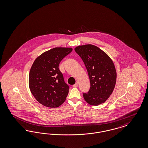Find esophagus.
<instances>
[{
    "label": "esophagus",
    "instance_id": "obj_1",
    "mask_svg": "<svg viewBox=\"0 0 148 148\" xmlns=\"http://www.w3.org/2000/svg\"><path fill=\"white\" fill-rule=\"evenodd\" d=\"M74 87H77L78 86V83H76V84H75L73 86Z\"/></svg>",
    "mask_w": 148,
    "mask_h": 148
}]
</instances>
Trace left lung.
Wrapping results in <instances>:
<instances>
[{
	"label": "left lung",
	"mask_w": 148,
	"mask_h": 148,
	"mask_svg": "<svg viewBox=\"0 0 148 148\" xmlns=\"http://www.w3.org/2000/svg\"><path fill=\"white\" fill-rule=\"evenodd\" d=\"M75 50L84 61L90 80L88 93L83 94L84 100L92 106L104 103L114 89L116 72L109 56L96 46H78Z\"/></svg>",
	"instance_id": "8db88e82"
}]
</instances>
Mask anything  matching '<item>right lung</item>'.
<instances>
[{
  "mask_svg": "<svg viewBox=\"0 0 148 148\" xmlns=\"http://www.w3.org/2000/svg\"><path fill=\"white\" fill-rule=\"evenodd\" d=\"M72 51L71 47L53 48L40 55L32 64L29 88L35 98L45 107H58L66 100L69 86L64 82L58 66Z\"/></svg>",
  "mask_w": 148,
  "mask_h": 148,
  "instance_id": "add662e5",
  "label": "right lung"
}]
</instances>
